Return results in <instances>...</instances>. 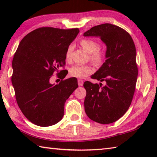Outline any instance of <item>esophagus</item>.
Here are the masks:
<instances>
[{
	"label": "esophagus",
	"instance_id": "34e87169",
	"mask_svg": "<svg viewBox=\"0 0 157 157\" xmlns=\"http://www.w3.org/2000/svg\"><path fill=\"white\" fill-rule=\"evenodd\" d=\"M78 83L79 86H82L83 84H84V81H83L82 79H78Z\"/></svg>",
	"mask_w": 157,
	"mask_h": 157
}]
</instances>
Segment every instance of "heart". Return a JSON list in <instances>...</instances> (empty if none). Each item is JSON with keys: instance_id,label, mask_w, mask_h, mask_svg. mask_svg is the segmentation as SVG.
I'll return each instance as SVG.
<instances>
[{"instance_id": "b5f03b06", "label": "heart", "mask_w": 157, "mask_h": 157, "mask_svg": "<svg viewBox=\"0 0 157 157\" xmlns=\"http://www.w3.org/2000/svg\"><path fill=\"white\" fill-rule=\"evenodd\" d=\"M80 45L85 51L90 54V60L96 65H101L104 59V52L98 49V44L94 40L83 39ZM73 47L69 46L65 53V59L67 61L71 60ZM93 72L91 66L87 65H75L69 69V74L77 78H84Z\"/></svg>"}]
</instances>
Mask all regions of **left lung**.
Returning a JSON list of instances; mask_svg holds the SVG:
<instances>
[{
	"label": "left lung",
	"mask_w": 157,
	"mask_h": 157,
	"mask_svg": "<svg viewBox=\"0 0 157 157\" xmlns=\"http://www.w3.org/2000/svg\"><path fill=\"white\" fill-rule=\"evenodd\" d=\"M84 36L98 37L106 46L105 62L91 76L106 84L101 87L100 82H84L85 112L92 121L109 124L125 114L134 96L138 78L135 44L128 32L111 23L94 26Z\"/></svg>",
	"instance_id": "left-lung-1"
}]
</instances>
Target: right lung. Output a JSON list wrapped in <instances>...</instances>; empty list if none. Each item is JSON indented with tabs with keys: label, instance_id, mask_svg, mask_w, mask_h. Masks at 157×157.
I'll use <instances>...</instances> for the list:
<instances>
[{
	"label": "right lung",
	"instance_id": "add662e5",
	"mask_svg": "<svg viewBox=\"0 0 157 157\" xmlns=\"http://www.w3.org/2000/svg\"><path fill=\"white\" fill-rule=\"evenodd\" d=\"M79 32L78 28L44 27L29 33L19 43L12 62L11 82L19 109L36 125L51 126L61 121L66 101L78 87L75 78L59 84H51L50 79L65 65L67 50Z\"/></svg>",
	"mask_w": 157,
	"mask_h": 157
}]
</instances>
